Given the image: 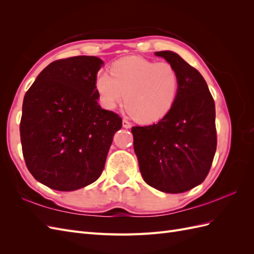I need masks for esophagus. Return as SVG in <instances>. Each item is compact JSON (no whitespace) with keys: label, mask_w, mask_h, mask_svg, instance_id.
<instances>
[{"label":"esophagus","mask_w":254,"mask_h":254,"mask_svg":"<svg viewBox=\"0 0 254 254\" xmlns=\"http://www.w3.org/2000/svg\"><path fill=\"white\" fill-rule=\"evenodd\" d=\"M131 126H132L131 123H130L128 120H126V119L123 120V127L126 129H129V128H131Z\"/></svg>","instance_id":"34e87169"}]
</instances>
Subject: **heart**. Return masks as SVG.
Here are the masks:
<instances>
[{"instance_id": "b5f03b06", "label": "heart", "mask_w": 254, "mask_h": 254, "mask_svg": "<svg viewBox=\"0 0 254 254\" xmlns=\"http://www.w3.org/2000/svg\"><path fill=\"white\" fill-rule=\"evenodd\" d=\"M178 89L179 75L173 64L139 56L115 61L110 75L103 72L95 78V90L105 108L114 109L124 99L128 112L143 124L166 117Z\"/></svg>"}]
</instances>
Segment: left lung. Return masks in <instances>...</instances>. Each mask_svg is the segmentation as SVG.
Instances as JSON below:
<instances>
[{"instance_id":"obj_1","label":"left lung","mask_w":254,"mask_h":254,"mask_svg":"<svg viewBox=\"0 0 254 254\" xmlns=\"http://www.w3.org/2000/svg\"><path fill=\"white\" fill-rule=\"evenodd\" d=\"M155 55L178 72V94L157 124L132 127L133 148L144 181L164 193L179 194L202 183L210 172L217 146L215 103L202 75L178 54Z\"/></svg>"}]
</instances>
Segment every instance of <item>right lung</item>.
<instances>
[{
	"instance_id": "obj_1",
	"label": "right lung",
	"mask_w": 254,
	"mask_h": 254,
	"mask_svg": "<svg viewBox=\"0 0 254 254\" xmlns=\"http://www.w3.org/2000/svg\"><path fill=\"white\" fill-rule=\"evenodd\" d=\"M103 64L95 56L56 60L25 93L23 157L34 178L50 189L75 190L102 175L113 135L122 128L119 115L97 103L95 78Z\"/></svg>"
}]
</instances>
